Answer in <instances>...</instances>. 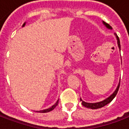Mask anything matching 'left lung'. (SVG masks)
<instances>
[{
    "label": "left lung",
    "instance_id": "left-lung-1",
    "mask_svg": "<svg viewBox=\"0 0 129 129\" xmlns=\"http://www.w3.org/2000/svg\"><path fill=\"white\" fill-rule=\"evenodd\" d=\"M103 24L104 25V26L106 27V28H108V29H112L113 28L111 27V26L109 25V24L106 23H105L104 21H102ZM115 36L116 37L117 41V45H118V48L119 49V51H120V41H119V37H117V35L115 33ZM119 84H120V80H119V82L118 85H117V87L116 88V89L115 90V91H114L112 94H111L110 96L107 98H106L105 100H102V101H101V102H96V103H88L86 102H84L83 100H81V98H80V100L81 101V104H82V105L85 106V107H86V108H91V109H97V108H100L103 107V106H104L106 104H108L109 103L111 102L112 100H113L115 97L116 96L117 93V91H118V90H119Z\"/></svg>",
    "mask_w": 129,
    "mask_h": 129
}]
</instances>
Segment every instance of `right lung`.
<instances>
[{"label":"right lung","instance_id":"add662e5","mask_svg":"<svg viewBox=\"0 0 129 129\" xmlns=\"http://www.w3.org/2000/svg\"><path fill=\"white\" fill-rule=\"evenodd\" d=\"M25 24H26V22L25 23H24V24L23 25V26L22 27H24L25 25ZM58 102H59V100L56 101V102L54 104H53V105L51 107H50V108H46V109H44V110H42V111H37V112H39V113H48V112H50V111H52L54 108L56 107V106L58 105Z\"/></svg>","mask_w":129,"mask_h":129}]
</instances>
